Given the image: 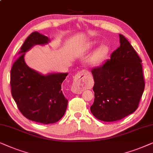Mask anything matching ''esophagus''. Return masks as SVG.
Masks as SVG:
<instances>
[{
  "label": "esophagus",
  "mask_w": 153,
  "mask_h": 153,
  "mask_svg": "<svg viewBox=\"0 0 153 153\" xmlns=\"http://www.w3.org/2000/svg\"><path fill=\"white\" fill-rule=\"evenodd\" d=\"M86 73L84 71H81L80 72H78L77 73L76 75H75V78H76V80H75V82H73V87L71 88V90H72L73 92L75 94H78L80 92V82L82 80V79L83 77L85 76Z\"/></svg>",
  "instance_id": "esophagus-1"
}]
</instances>
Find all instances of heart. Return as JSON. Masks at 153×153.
<instances>
[{"label": "heart", "mask_w": 153, "mask_h": 153, "mask_svg": "<svg viewBox=\"0 0 153 153\" xmlns=\"http://www.w3.org/2000/svg\"><path fill=\"white\" fill-rule=\"evenodd\" d=\"M96 40H91V41L87 42L86 44L83 47V50L87 51L90 49L93 48L94 47L97 45ZM106 48L105 46H100L94 52L92 53V54L90 56V57L88 59V64L91 66H96L99 65L101 62V61L104 57L105 54H106Z\"/></svg>", "instance_id": "1"}]
</instances>
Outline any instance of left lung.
<instances>
[{
    "mask_svg": "<svg viewBox=\"0 0 153 153\" xmlns=\"http://www.w3.org/2000/svg\"><path fill=\"white\" fill-rule=\"evenodd\" d=\"M111 59L93 68L94 101L90 107L99 120L114 122L133 113L143 93V69L139 56L125 36Z\"/></svg>",
    "mask_w": 153,
    "mask_h": 153,
    "instance_id": "1",
    "label": "left lung"
}]
</instances>
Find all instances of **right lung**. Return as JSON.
Returning <instances> with one entry per match:
<instances>
[{
	"mask_svg": "<svg viewBox=\"0 0 153 153\" xmlns=\"http://www.w3.org/2000/svg\"><path fill=\"white\" fill-rule=\"evenodd\" d=\"M50 38L37 31L33 32L22 45L10 73L11 92L18 108L24 117L42 124L59 120L66 111L68 100L62 90V84L68 73L43 75L27 66L26 52L33 47L45 45Z\"/></svg>",
	"mask_w": 153,
	"mask_h": 153,
	"instance_id": "1",
	"label": "right lung"
}]
</instances>
